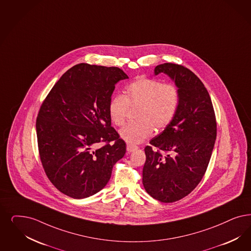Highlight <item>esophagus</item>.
Returning a JSON list of instances; mask_svg holds the SVG:
<instances>
[{
  "label": "esophagus",
  "mask_w": 251,
  "mask_h": 251,
  "mask_svg": "<svg viewBox=\"0 0 251 251\" xmlns=\"http://www.w3.org/2000/svg\"><path fill=\"white\" fill-rule=\"evenodd\" d=\"M138 147H136V146H131V145H128L127 146V151L130 153V152H133L134 150H136Z\"/></svg>",
  "instance_id": "obj_1"
}]
</instances>
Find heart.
I'll return each mask as SVG.
<instances>
[{
    "label": "heart",
    "instance_id": "heart-1",
    "mask_svg": "<svg viewBox=\"0 0 251 251\" xmlns=\"http://www.w3.org/2000/svg\"><path fill=\"white\" fill-rule=\"evenodd\" d=\"M178 88L155 78H141L129 84L125 95H117L108 105L109 116L116 126H123L130 108L136 109V122L120 131L121 138L129 145L144 142L153 133L166 129L173 121L179 105Z\"/></svg>",
    "mask_w": 251,
    "mask_h": 251
}]
</instances>
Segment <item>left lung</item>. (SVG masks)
Masks as SVG:
<instances>
[{
	"label": "left lung",
	"instance_id": "left-lung-1",
	"mask_svg": "<svg viewBox=\"0 0 251 251\" xmlns=\"http://www.w3.org/2000/svg\"><path fill=\"white\" fill-rule=\"evenodd\" d=\"M159 73L174 81L180 99L172 123L145 148L143 184L153 199L172 203L190 194L206 173L216 119L207 89L191 70L165 63L155 68V76Z\"/></svg>",
	"mask_w": 251,
	"mask_h": 251
}]
</instances>
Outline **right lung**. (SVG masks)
<instances>
[{
	"mask_svg": "<svg viewBox=\"0 0 251 251\" xmlns=\"http://www.w3.org/2000/svg\"><path fill=\"white\" fill-rule=\"evenodd\" d=\"M125 78L119 68L78 64L62 75L40 108L36 130L44 172L72 199L102 190L126 153L108 111L115 84Z\"/></svg>",
	"mask_w": 251,
	"mask_h": 251,
	"instance_id": "right-lung-1",
	"label": "right lung"
}]
</instances>
